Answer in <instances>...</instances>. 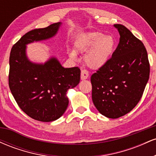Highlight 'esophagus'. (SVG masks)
I'll list each match as a JSON object with an SVG mask.
<instances>
[{
  "label": "esophagus",
  "mask_w": 156,
  "mask_h": 156,
  "mask_svg": "<svg viewBox=\"0 0 156 156\" xmlns=\"http://www.w3.org/2000/svg\"><path fill=\"white\" fill-rule=\"evenodd\" d=\"M88 78H89L88 71L86 70V69H82L81 73H80V78H81V80L87 79Z\"/></svg>",
  "instance_id": "34e87169"
}]
</instances>
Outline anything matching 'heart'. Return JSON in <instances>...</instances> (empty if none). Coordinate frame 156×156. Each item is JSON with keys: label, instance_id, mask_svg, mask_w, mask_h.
<instances>
[{"label": "heart", "instance_id": "obj_1", "mask_svg": "<svg viewBox=\"0 0 156 156\" xmlns=\"http://www.w3.org/2000/svg\"><path fill=\"white\" fill-rule=\"evenodd\" d=\"M115 48V40L112 36H105L100 32H90L76 45L77 52L88 51L84 57L85 64L92 69H97L105 65L111 58ZM69 55L76 58V53L71 51Z\"/></svg>", "mask_w": 156, "mask_h": 156}]
</instances>
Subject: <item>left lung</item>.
Here are the masks:
<instances>
[{
	"label": "left lung",
	"mask_w": 156,
	"mask_h": 156,
	"mask_svg": "<svg viewBox=\"0 0 156 156\" xmlns=\"http://www.w3.org/2000/svg\"><path fill=\"white\" fill-rule=\"evenodd\" d=\"M114 26L119 42L105 65L91 76L94 106L105 117L117 119L139 103L149 80L150 64L146 48L126 27Z\"/></svg>",
	"instance_id": "obj_1"
}]
</instances>
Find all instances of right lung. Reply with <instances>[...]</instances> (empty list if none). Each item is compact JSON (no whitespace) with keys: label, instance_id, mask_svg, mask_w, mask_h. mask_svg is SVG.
<instances>
[{"label":"right lung","instance_id":"obj_1","mask_svg":"<svg viewBox=\"0 0 156 156\" xmlns=\"http://www.w3.org/2000/svg\"><path fill=\"white\" fill-rule=\"evenodd\" d=\"M62 23L32 30L23 35L11 50L9 85L19 107L32 119L56 120L69 104L67 92L80 82L78 67L64 68L55 57L44 64L34 63L26 55V45L56 34Z\"/></svg>","mask_w":156,"mask_h":156}]
</instances>
